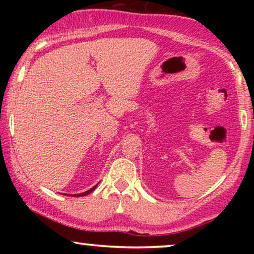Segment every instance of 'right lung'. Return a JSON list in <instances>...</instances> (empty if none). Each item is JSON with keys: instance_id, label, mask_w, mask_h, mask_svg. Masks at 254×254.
<instances>
[{"instance_id": "1", "label": "right lung", "mask_w": 254, "mask_h": 254, "mask_svg": "<svg viewBox=\"0 0 254 254\" xmlns=\"http://www.w3.org/2000/svg\"><path fill=\"white\" fill-rule=\"evenodd\" d=\"M96 187H97V185H96L95 187H92V189H91V190H86V192H84V193H81V194H74V195H75V196H84V195H88V194H89V193H91V192H92V190H95V189H96Z\"/></svg>"}]
</instances>
